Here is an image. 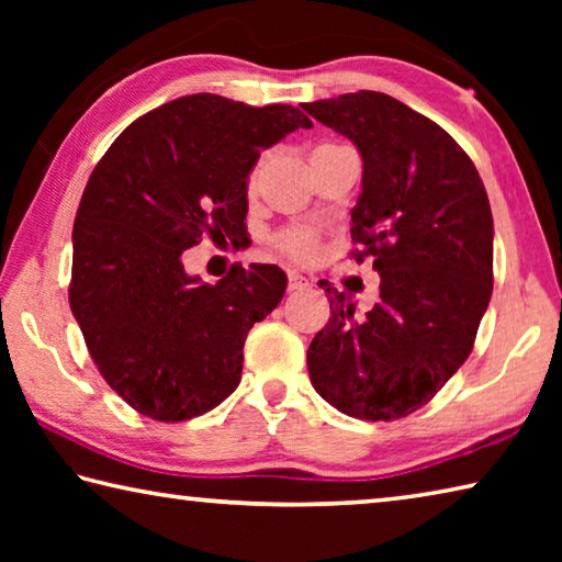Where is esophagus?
<instances>
[{
  "mask_svg": "<svg viewBox=\"0 0 562 562\" xmlns=\"http://www.w3.org/2000/svg\"><path fill=\"white\" fill-rule=\"evenodd\" d=\"M290 290H304V288H310V280L307 278H302L300 272H290V284H288Z\"/></svg>",
  "mask_w": 562,
  "mask_h": 562,
  "instance_id": "esophagus-1",
  "label": "esophagus"
}]
</instances>
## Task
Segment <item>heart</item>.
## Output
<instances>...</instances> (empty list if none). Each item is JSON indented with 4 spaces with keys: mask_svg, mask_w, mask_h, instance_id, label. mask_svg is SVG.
<instances>
[{
    "mask_svg": "<svg viewBox=\"0 0 562 562\" xmlns=\"http://www.w3.org/2000/svg\"><path fill=\"white\" fill-rule=\"evenodd\" d=\"M255 180H258V168L250 173V188L255 186ZM315 235L310 231H292L280 237V250L288 252L294 260H310L312 255H315Z\"/></svg>",
    "mask_w": 562,
    "mask_h": 562,
    "instance_id": "obj_1",
    "label": "heart"
}]
</instances>
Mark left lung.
Here are the masks:
<instances>
[{
    "label": "left lung",
    "instance_id": "left-lung-1",
    "mask_svg": "<svg viewBox=\"0 0 562 562\" xmlns=\"http://www.w3.org/2000/svg\"><path fill=\"white\" fill-rule=\"evenodd\" d=\"M304 111L359 150L351 258H374L382 278L364 317L319 280L331 317L307 349L310 379L341 414L392 422L431 402L471 355L493 292L488 195L449 133L386 93H341Z\"/></svg>",
    "mask_w": 562,
    "mask_h": 562
}]
</instances>
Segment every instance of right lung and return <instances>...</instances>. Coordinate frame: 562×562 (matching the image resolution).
Wrapping results in <instances>:
<instances>
[{
    "instance_id": "right-lung-1",
    "label": "right lung",
    "mask_w": 562,
    "mask_h": 562,
    "mask_svg": "<svg viewBox=\"0 0 562 562\" xmlns=\"http://www.w3.org/2000/svg\"><path fill=\"white\" fill-rule=\"evenodd\" d=\"M312 121L300 109L180 97L113 140L74 221L69 304L101 376L156 422H186L235 392L243 345L278 307V265H233L215 284L183 268L211 235L240 237L260 150Z\"/></svg>"
}]
</instances>
